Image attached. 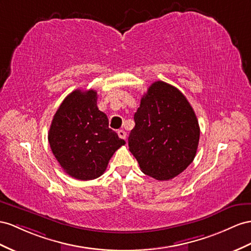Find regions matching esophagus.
Here are the masks:
<instances>
[{"label": "esophagus", "mask_w": 251, "mask_h": 251, "mask_svg": "<svg viewBox=\"0 0 251 251\" xmlns=\"http://www.w3.org/2000/svg\"><path fill=\"white\" fill-rule=\"evenodd\" d=\"M118 134H119V137H120L121 139H124V140H126V138H127V133H126V131H125V130H123V129H120V130L118 131Z\"/></svg>", "instance_id": "34e87169"}]
</instances>
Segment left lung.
<instances>
[{
	"label": "left lung",
	"instance_id": "1",
	"mask_svg": "<svg viewBox=\"0 0 251 251\" xmlns=\"http://www.w3.org/2000/svg\"><path fill=\"white\" fill-rule=\"evenodd\" d=\"M128 145L140 169L157 180H170L193 162L199 142L196 114L174 86L155 81L134 113Z\"/></svg>",
	"mask_w": 251,
	"mask_h": 251
}]
</instances>
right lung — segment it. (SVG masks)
Wrapping results in <instances>:
<instances>
[{"label": "right lung", "instance_id": "add662e5", "mask_svg": "<svg viewBox=\"0 0 251 251\" xmlns=\"http://www.w3.org/2000/svg\"><path fill=\"white\" fill-rule=\"evenodd\" d=\"M98 92L75 90L63 100L49 131V142L62 170L78 180L104 174L109 160L125 144L109 128L107 115L99 110Z\"/></svg>", "mask_w": 251, "mask_h": 251}]
</instances>
